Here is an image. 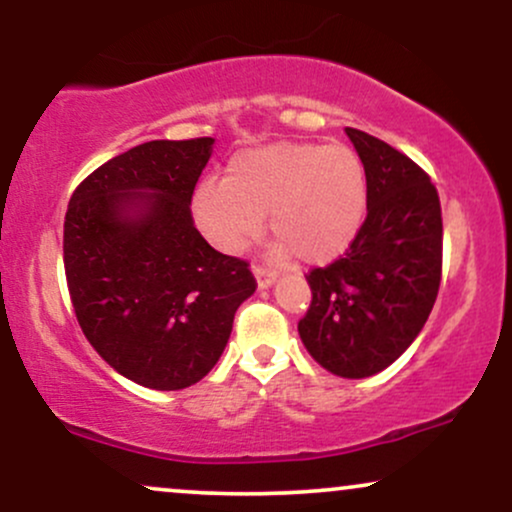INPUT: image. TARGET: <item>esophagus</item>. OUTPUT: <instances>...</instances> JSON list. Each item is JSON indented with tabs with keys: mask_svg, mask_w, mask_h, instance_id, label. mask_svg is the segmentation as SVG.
Segmentation results:
<instances>
[{
	"mask_svg": "<svg viewBox=\"0 0 512 512\" xmlns=\"http://www.w3.org/2000/svg\"><path fill=\"white\" fill-rule=\"evenodd\" d=\"M252 272H255V276H257V286H260V289H267V286L274 284L276 272H272V269L262 267V264H255V267H252Z\"/></svg>",
	"mask_w": 512,
	"mask_h": 512,
	"instance_id": "34e87169",
	"label": "esophagus"
}]
</instances>
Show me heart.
I'll use <instances>...</instances> for the list:
<instances>
[{"label":"heart","instance_id":"b5f03b06","mask_svg":"<svg viewBox=\"0 0 512 512\" xmlns=\"http://www.w3.org/2000/svg\"><path fill=\"white\" fill-rule=\"evenodd\" d=\"M368 207L361 158L344 144L276 142L233 156L226 180L195 192V214L209 240L238 252L260 236L262 216L279 243L274 255L327 264L349 250Z\"/></svg>","mask_w":512,"mask_h":512}]
</instances>
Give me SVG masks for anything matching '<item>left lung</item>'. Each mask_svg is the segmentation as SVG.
I'll return each mask as SVG.
<instances>
[{"label":"left lung","mask_w":512,"mask_h":512,"mask_svg":"<svg viewBox=\"0 0 512 512\" xmlns=\"http://www.w3.org/2000/svg\"><path fill=\"white\" fill-rule=\"evenodd\" d=\"M368 182V211L344 255L315 267L298 322L305 349L334 375L368 378L395 363L426 325L443 276L438 190L419 163L346 127Z\"/></svg>","instance_id":"obj_1"}]
</instances>
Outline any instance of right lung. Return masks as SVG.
<instances>
[{"instance_id": "obj_1", "label": "right lung", "mask_w": 512, "mask_h": 512, "mask_svg": "<svg viewBox=\"0 0 512 512\" xmlns=\"http://www.w3.org/2000/svg\"><path fill=\"white\" fill-rule=\"evenodd\" d=\"M211 137L156 139L79 182L64 216L76 320L108 366L151 390L199 383L223 354L250 262L214 250L190 202Z\"/></svg>"}]
</instances>
